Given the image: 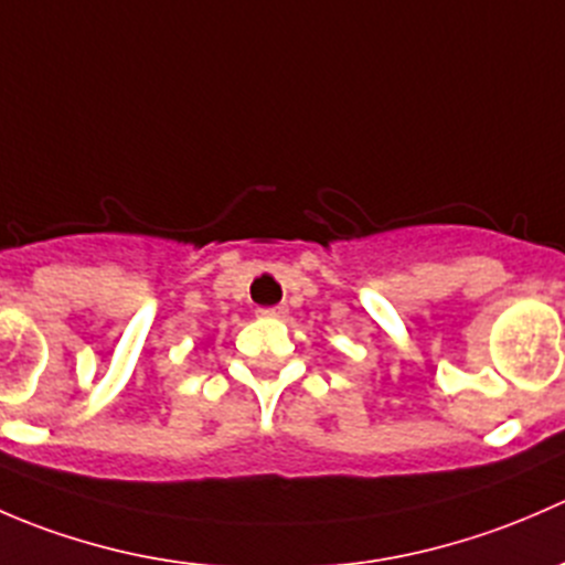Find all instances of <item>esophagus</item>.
<instances>
[{
    "label": "esophagus",
    "mask_w": 565,
    "mask_h": 565,
    "mask_svg": "<svg viewBox=\"0 0 565 565\" xmlns=\"http://www.w3.org/2000/svg\"><path fill=\"white\" fill-rule=\"evenodd\" d=\"M256 315L265 317V319H281L284 315H287V306H270V309H259Z\"/></svg>",
    "instance_id": "1"
}]
</instances>
